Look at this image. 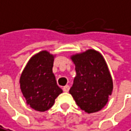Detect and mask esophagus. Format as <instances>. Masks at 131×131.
<instances>
[{"mask_svg": "<svg viewBox=\"0 0 131 131\" xmlns=\"http://www.w3.org/2000/svg\"><path fill=\"white\" fill-rule=\"evenodd\" d=\"M69 89H70V86H69V85H65L64 87L63 88V90L64 91V92H66V93L68 92Z\"/></svg>", "mask_w": 131, "mask_h": 131, "instance_id": "obj_1", "label": "esophagus"}]
</instances>
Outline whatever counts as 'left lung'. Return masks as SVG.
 <instances>
[{
    "label": "left lung",
    "mask_w": 131,
    "mask_h": 131,
    "mask_svg": "<svg viewBox=\"0 0 131 131\" xmlns=\"http://www.w3.org/2000/svg\"><path fill=\"white\" fill-rule=\"evenodd\" d=\"M77 75L69 93L88 114L100 111L113 92V80L104 57L93 49L71 56Z\"/></svg>",
    "instance_id": "obj_1"
}]
</instances>
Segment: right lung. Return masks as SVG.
I'll return each instance as SVG.
<instances>
[{"instance_id": "1", "label": "right lung", "mask_w": 131, "mask_h": 131, "mask_svg": "<svg viewBox=\"0 0 131 131\" xmlns=\"http://www.w3.org/2000/svg\"><path fill=\"white\" fill-rule=\"evenodd\" d=\"M54 56L42 51L30 59L20 77L21 91L32 109L44 112L51 108L63 90L52 72Z\"/></svg>"}]
</instances>
